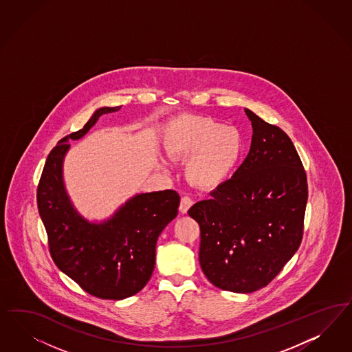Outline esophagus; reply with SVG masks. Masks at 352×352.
Instances as JSON below:
<instances>
[{
    "mask_svg": "<svg viewBox=\"0 0 352 352\" xmlns=\"http://www.w3.org/2000/svg\"><path fill=\"white\" fill-rule=\"evenodd\" d=\"M192 204H193V199L189 195H184L182 198V202H180V211L182 214H186L188 210L192 207Z\"/></svg>",
    "mask_w": 352,
    "mask_h": 352,
    "instance_id": "esophagus-1",
    "label": "esophagus"
}]
</instances>
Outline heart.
<instances>
[{
  "label": "heart",
  "mask_w": 352,
  "mask_h": 352,
  "mask_svg": "<svg viewBox=\"0 0 352 352\" xmlns=\"http://www.w3.org/2000/svg\"><path fill=\"white\" fill-rule=\"evenodd\" d=\"M164 146L170 157L186 158L188 180L199 188H214L233 170L241 154L239 131L208 116H182L167 131Z\"/></svg>",
  "instance_id": "heart-1"
}]
</instances>
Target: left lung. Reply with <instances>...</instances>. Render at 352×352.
Instances as JSON below:
<instances>
[{"instance_id":"8db88e82","label":"left lung","mask_w":352,"mask_h":352,"mask_svg":"<svg viewBox=\"0 0 352 352\" xmlns=\"http://www.w3.org/2000/svg\"><path fill=\"white\" fill-rule=\"evenodd\" d=\"M252 125L249 154L210 199L188 211L199 224V263L216 287L252 293L267 286L303 239L308 185L293 141L245 109Z\"/></svg>"}]
</instances>
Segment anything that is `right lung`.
I'll return each instance as SVG.
<instances>
[{
	"label": "right lung",
	"mask_w": 352,
	"mask_h": 352,
	"mask_svg": "<svg viewBox=\"0 0 352 352\" xmlns=\"http://www.w3.org/2000/svg\"><path fill=\"white\" fill-rule=\"evenodd\" d=\"M120 107L97 110L81 129L52 148L36 194L56 265L88 294L115 300L132 296L148 284L155 265L157 239L176 217L180 204L175 190L138 194L103 224H91L74 210L62 180L67 141L84 136L100 116Z\"/></svg>",
	"instance_id": "1"
}]
</instances>
